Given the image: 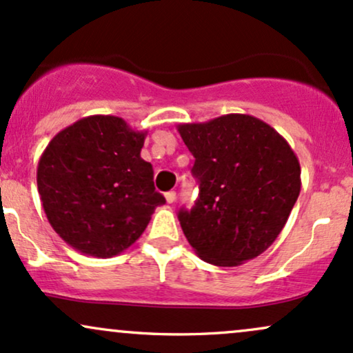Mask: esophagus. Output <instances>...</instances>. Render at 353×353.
I'll return each mask as SVG.
<instances>
[{"label":"esophagus","instance_id":"esophagus-1","mask_svg":"<svg viewBox=\"0 0 353 353\" xmlns=\"http://www.w3.org/2000/svg\"><path fill=\"white\" fill-rule=\"evenodd\" d=\"M165 198H166V201H168V203H173V201L176 200V193L175 192L165 193Z\"/></svg>","mask_w":353,"mask_h":353}]
</instances>
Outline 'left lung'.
<instances>
[{"mask_svg": "<svg viewBox=\"0 0 353 353\" xmlns=\"http://www.w3.org/2000/svg\"><path fill=\"white\" fill-rule=\"evenodd\" d=\"M195 157L200 195L178 212L195 253L236 267L263 253L280 235L299 198V158L287 140L252 114L230 113L176 126Z\"/></svg>", "mask_w": 353, "mask_h": 353, "instance_id": "8db88e82", "label": "left lung"}]
</instances>
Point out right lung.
Returning a JSON list of instances; mask_svg holds the SVG:
<instances>
[{
	"label": "right lung",
	"instance_id": "add662e5",
	"mask_svg": "<svg viewBox=\"0 0 353 353\" xmlns=\"http://www.w3.org/2000/svg\"><path fill=\"white\" fill-rule=\"evenodd\" d=\"M146 132L93 114L66 126L43 152L37 183L50 225L83 255L110 259L141 236L165 198L141 158Z\"/></svg>",
	"mask_w": 353,
	"mask_h": 353
}]
</instances>
